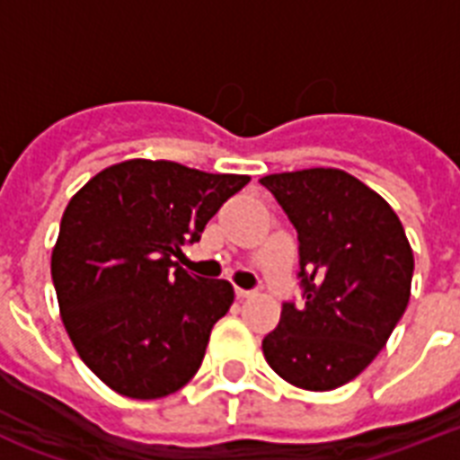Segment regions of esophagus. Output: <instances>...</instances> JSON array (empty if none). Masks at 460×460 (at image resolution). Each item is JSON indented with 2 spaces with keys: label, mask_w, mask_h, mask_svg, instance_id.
<instances>
[{
  "label": "esophagus",
  "mask_w": 460,
  "mask_h": 460,
  "mask_svg": "<svg viewBox=\"0 0 460 460\" xmlns=\"http://www.w3.org/2000/svg\"><path fill=\"white\" fill-rule=\"evenodd\" d=\"M255 296V291H248V288H236V298H241V301H245V298H252Z\"/></svg>",
  "instance_id": "1"
}]
</instances>
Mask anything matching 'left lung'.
Wrapping results in <instances>:
<instances>
[{
  "mask_svg": "<svg viewBox=\"0 0 460 460\" xmlns=\"http://www.w3.org/2000/svg\"><path fill=\"white\" fill-rule=\"evenodd\" d=\"M301 241L303 305L281 307L262 353L281 379L332 392L356 379L406 313L413 248L392 205L343 169L262 176Z\"/></svg>",
  "mask_w": 460,
  "mask_h": 460,
  "instance_id": "obj_1",
  "label": "left lung"
}]
</instances>
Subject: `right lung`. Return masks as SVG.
Masks as SVG:
<instances>
[{"label":"right lung","mask_w":460,"mask_h":460,"mask_svg":"<svg viewBox=\"0 0 460 460\" xmlns=\"http://www.w3.org/2000/svg\"><path fill=\"white\" fill-rule=\"evenodd\" d=\"M248 181L126 159L68 200L52 248L54 291L75 353L111 392L153 401L193 379L234 287L193 277L173 258Z\"/></svg>","instance_id":"add662e5"}]
</instances>
